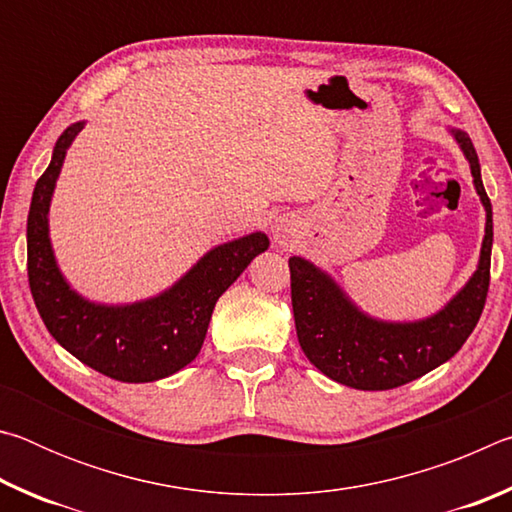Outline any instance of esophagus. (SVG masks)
<instances>
[{"label": "esophagus", "mask_w": 512, "mask_h": 512, "mask_svg": "<svg viewBox=\"0 0 512 512\" xmlns=\"http://www.w3.org/2000/svg\"><path fill=\"white\" fill-rule=\"evenodd\" d=\"M273 237H275V241H277V244H280V246H289V239H291L289 223L284 221V219L275 221V225H273Z\"/></svg>", "instance_id": "34e87169"}]
</instances>
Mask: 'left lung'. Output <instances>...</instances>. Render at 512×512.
<instances>
[{
    "label": "left lung",
    "instance_id": "8db88e82",
    "mask_svg": "<svg viewBox=\"0 0 512 512\" xmlns=\"http://www.w3.org/2000/svg\"><path fill=\"white\" fill-rule=\"evenodd\" d=\"M470 162L474 189L485 210V235L476 271L447 305L422 320H379L361 311L332 275L293 255L291 305L302 352L329 379L359 391H388L427 375L463 348L481 318L490 287L492 205L470 135L449 128Z\"/></svg>",
    "mask_w": 512,
    "mask_h": 512
}]
</instances>
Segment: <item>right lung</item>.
I'll return each mask as SVG.
<instances>
[{"mask_svg":"<svg viewBox=\"0 0 512 512\" xmlns=\"http://www.w3.org/2000/svg\"><path fill=\"white\" fill-rule=\"evenodd\" d=\"M85 121L58 137L33 189L27 221L29 287L42 323L63 348L101 375L128 384L158 381L201 352L216 300L268 248L264 232L225 241L198 259L169 289L128 305H103L76 293L60 273L49 239V205L67 149Z\"/></svg>","mask_w":512,"mask_h":512,"instance_id":"obj_1","label":"right lung"}]
</instances>
